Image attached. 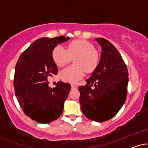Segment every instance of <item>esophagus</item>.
<instances>
[{
	"label": "esophagus",
	"instance_id": "esophagus-1",
	"mask_svg": "<svg viewBox=\"0 0 148 148\" xmlns=\"http://www.w3.org/2000/svg\"><path fill=\"white\" fill-rule=\"evenodd\" d=\"M71 88H72V89H76L77 86L76 85H74V84H71Z\"/></svg>",
	"mask_w": 148,
	"mask_h": 148
}]
</instances>
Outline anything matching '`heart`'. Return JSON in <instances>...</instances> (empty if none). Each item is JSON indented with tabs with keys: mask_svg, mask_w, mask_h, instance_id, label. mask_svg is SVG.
I'll use <instances>...</instances> for the list:
<instances>
[{
	"mask_svg": "<svg viewBox=\"0 0 148 148\" xmlns=\"http://www.w3.org/2000/svg\"><path fill=\"white\" fill-rule=\"evenodd\" d=\"M74 58V66L61 71L60 78L65 82L76 83L84 75V72H92L99 63V55L91 43L84 40H74L68 43L67 49L57 46L52 52V58L58 67L68 64Z\"/></svg>",
	"mask_w": 148,
	"mask_h": 148,
	"instance_id": "obj_1",
	"label": "heart"
}]
</instances>
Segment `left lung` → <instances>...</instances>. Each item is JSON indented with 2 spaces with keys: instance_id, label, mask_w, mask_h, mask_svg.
Here are the masks:
<instances>
[{
  "instance_id": "1",
  "label": "left lung",
  "mask_w": 148,
  "mask_h": 148,
  "mask_svg": "<svg viewBox=\"0 0 148 148\" xmlns=\"http://www.w3.org/2000/svg\"><path fill=\"white\" fill-rule=\"evenodd\" d=\"M101 47V58L87 84L78 87L81 110L88 119L104 122L121 110L127 99L129 74L116 48L103 38H95ZM94 85V89L91 86Z\"/></svg>"
}]
</instances>
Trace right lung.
I'll list each match as a JSON object with an SVG mask.
<instances>
[{
    "instance_id": "right-lung-1",
    "label": "right lung",
    "mask_w": 148,
    "mask_h": 148,
    "mask_svg": "<svg viewBox=\"0 0 148 148\" xmlns=\"http://www.w3.org/2000/svg\"><path fill=\"white\" fill-rule=\"evenodd\" d=\"M70 38L62 36L37 39L17 60L13 82L15 95L25 115L37 123H50L62 114L70 84L59 81L51 88L47 78L58 73L53 50Z\"/></svg>"
}]
</instances>
